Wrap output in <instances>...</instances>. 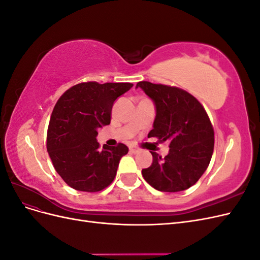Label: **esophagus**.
Returning <instances> with one entry per match:
<instances>
[{"label": "esophagus", "instance_id": "1", "mask_svg": "<svg viewBox=\"0 0 260 260\" xmlns=\"http://www.w3.org/2000/svg\"><path fill=\"white\" fill-rule=\"evenodd\" d=\"M129 149H130V152H131V153H135V154H137V153H139V152L141 151L140 148L135 147V146H130V147H129Z\"/></svg>", "mask_w": 260, "mask_h": 260}]
</instances>
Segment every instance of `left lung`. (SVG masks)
Returning <instances> with one entry per match:
<instances>
[{"label":"left lung","instance_id":"obj_1","mask_svg":"<svg viewBox=\"0 0 260 260\" xmlns=\"http://www.w3.org/2000/svg\"><path fill=\"white\" fill-rule=\"evenodd\" d=\"M156 107L148 138L169 142V153L161 157L151 152L153 162L142 169L146 182L161 192H180L191 187L207 169L214 152L215 132L205 108L192 94L165 84L137 83Z\"/></svg>","mask_w":260,"mask_h":260}]
</instances>
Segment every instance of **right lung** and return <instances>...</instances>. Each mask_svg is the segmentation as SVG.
Returning a JSON list of instances; mask_svg holds the SVG:
<instances>
[{"label":"right lung","mask_w":260,"mask_h":260,"mask_svg":"<svg viewBox=\"0 0 260 260\" xmlns=\"http://www.w3.org/2000/svg\"><path fill=\"white\" fill-rule=\"evenodd\" d=\"M133 86L129 82H82L68 89L55 104L46 148L61 179L77 191L99 192L111 184L128 147L100 148L98 129L111 123L114 102Z\"/></svg>","instance_id":"add662e5"}]
</instances>
